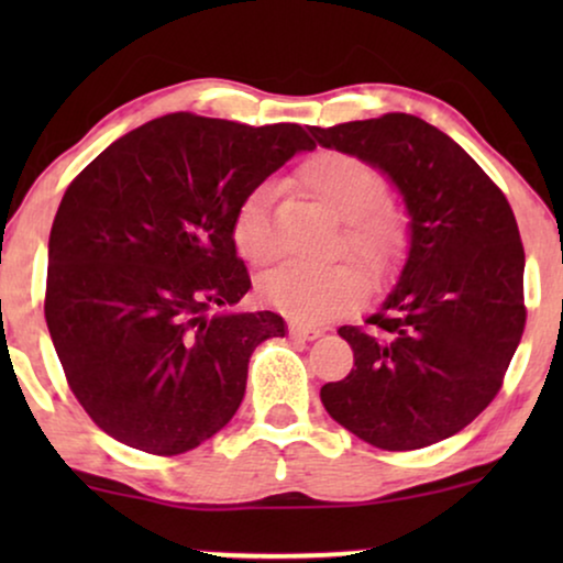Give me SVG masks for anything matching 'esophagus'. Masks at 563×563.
<instances>
[{"label": "esophagus", "instance_id": "1", "mask_svg": "<svg viewBox=\"0 0 563 563\" xmlns=\"http://www.w3.org/2000/svg\"><path fill=\"white\" fill-rule=\"evenodd\" d=\"M289 335L297 338V341H318L322 335L320 328H310V325H302V322H289Z\"/></svg>", "mask_w": 563, "mask_h": 563}]
</instances>
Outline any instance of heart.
<instances>
[{
  "label": "heart",
  "instance_id": "b5f03b06",
  "mask_svg": "<svg viewBox=\"0 0 563 563\" xmlns=\"http://www.w3.org/2000/svg\"><path fill=\"white\" fill-rule=\"evenodd\" d=\"M297 179L338 222H343L341 245L374 282L387 279L402 264L407 251V222L382 205L387 181L372 164L351 153L322 151L299 166ZM272 197L268 184L251 189L233 214L235 251L253 266L274 258ZM261 291L274 307L295 320L328 322L356 307L364 297V276L353 264H282L266 274Z\"/></svg>",
  "mask_w": 563,
  "mask_h": 563
}]
</instances>
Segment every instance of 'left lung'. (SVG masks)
Instances as JSON below:
<instances>
[{
    "label": "left lung",
    "mask_w": 563,
    "mask_h": 563,
    "mask_svg": "<svg viewBox=\"0 0 563 563\" xmlns=\"http://www.w3.org/2000/svg\"><path fill=\"white\" fill-rule=\"evenodd\" d=\"M391 181L407 258L368 328L343 325L353 368L320 389L330 418L384 451L464 430L503 384L526 328L518 222L503 191L443 130L405 112L310 128Z\"/></svg>",
    "instance_id": "obj_1"
}]
</instances>
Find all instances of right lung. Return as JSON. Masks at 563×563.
Listing matches in <instances>:
<instances>
[{"label":"right lung","mask_w":563,"mask_h":563,"mask_svg":"<svg viewBox=\"0 0 563 563\" xmlns=\"http://www.w3.org/2000/svg\"><path fill=\"white\" fill-rule=\"evenodd\" d=\"M310 135L174 112L130 130L71 181L51 228L45 322L68 387L130 449L176 456L225 428L249 361L284 338L230 225L241 199Z\"/></svg>","instance_id":"1"}]
</instances>
